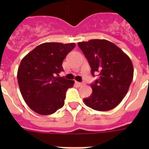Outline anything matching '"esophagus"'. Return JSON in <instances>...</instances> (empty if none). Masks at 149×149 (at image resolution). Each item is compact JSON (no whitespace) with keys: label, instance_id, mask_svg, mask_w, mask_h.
Here are the masks:
<instances>
[{"label":"esophagus","instance_id":"esophagus-1","mask_svg":"<svg viewBox=\"0 0 149 149\" xmlns=\"http://www.w3.org/2000/svg\"><path fill=\"white\" fill-rule=\"evenodd\" d=\"M76 84H77V85H78L79 86H82V85H84V82H76Z\"/></svg>","mask_w":149,"mask_h":149}]
</instances>
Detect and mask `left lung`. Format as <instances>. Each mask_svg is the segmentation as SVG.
<instances>
[{"instance_id": "obj_1", "label": "left lung", "mask_w": 149, "mask_h": 149, "mask_svg": "<svg viewBox=\"0 0 149 149\" xmlns=\"http://www.w3.org/2000/svg\"><path fill=\"white\" fill-rule=\"evenodd\" d=\"M91 67L92 75L98 78L91 84L93 93L84 98L85 104L98 111L112 110L126 95L134 77L132 62L118 46L106 39L78 42Z\"/></svg>"}]
</instances>
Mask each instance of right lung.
Listing matches in <instances>:
<instances>
[{"label":"right lung","instance_id":"obj_1","mask_svg":"<svg viewBox=\"0 0 149 149\" xmlns=\"http://www.w3.org/2000/svg\"><path fill=\"white\" fill-rule=\"evenodd\" d=\"M74 47V43H42L22 60L17 73L18 86L34 112L50 115L63 107L65 93L74 81L56 75L63 71V60Z\"/></svg>","mask_w":149,"mask_h":149}]
</instances>
